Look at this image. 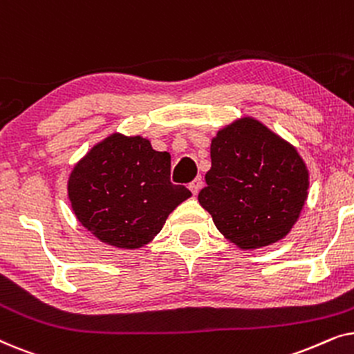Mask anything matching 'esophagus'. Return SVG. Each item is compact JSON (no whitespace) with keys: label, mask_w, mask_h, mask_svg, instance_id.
<instances>
[{"label":"esophagus","mask_w":354,"mask_h":354,"mask_svg":"<svg viewBox=\"0 0 354 354\" xmlns=\"http://www.w3.org/2000/svg\"><path fill=\"white\" fill-rule=\"evenodd\" d=\"M201 185H203L201 177H198V178H195V180L190 183V185H188V188H190V192L193 193V195H198V192L201 190Z\"/></svg>","instance_id":"obj_1"}]
</instances>
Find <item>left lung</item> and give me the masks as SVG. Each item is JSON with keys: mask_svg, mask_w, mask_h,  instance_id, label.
Here are the masks:
<instances>
[{"mask_svg": "<svg viewBox=\"0 0 354 354\" xmlns=\"http://www.w3.org/2000/svg\"><path fill=\"white\" fill-rule=\"evenodd\" d=\"M207 185L198 201L217 230L240 250L285 239L308 200L309 171L297 148L253 118L211 140Z\"/></svg>", "mask_w": 354, "mask_h": 354, "instance_id": "1", "label": "left lung"}]
</instances>
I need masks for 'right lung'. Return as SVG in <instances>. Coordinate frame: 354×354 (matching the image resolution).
Returning a JSON list of instances; mask_svg holds the SVG:
<instances>
[{
  "label": "right lung",
  "mask_w": 354,
  "mask_h": 354,
  "mask_svg": "<svg viewBox=\"0 0 354 354\" xmlns=\"http://www.w3.org/2000/svg\"><path fill=\"white\" fill-rule=\"evenodd\" d=\"M67 196L80 224L100 241L137 250L161 232L192 193L171 183V154L153 149L140 135L115 132L75 164Z\"/></svg>",
  "instance_id": "1"
}]
</instances>
